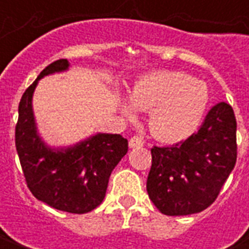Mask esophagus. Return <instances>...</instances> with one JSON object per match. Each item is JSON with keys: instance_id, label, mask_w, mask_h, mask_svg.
<instances>
[{"instance_id": "obj_1", "label": "esophagus", "mask_w": 249, "mask_h": 249, "mask_svg": "<svg viewBox=\"0 0 249 249\" xmlns=\"http://www.w3.org/2000/svg\"><path fill=\"white\" fill-rule=\"evenodd\" d=\"M144 145V140L141 139L140 136H133L129 140L130 148H139V146Z\"/></svg>"}]
</instances>
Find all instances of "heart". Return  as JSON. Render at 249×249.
<instances>
[{
  "label": "heart",
  "mask_w": 249,
  "mask_h": 249,
  "mask_svg": "<svg viewBox=\"0 0 249 249\" xmlns=\"http://www.w3.org/2000/svg\"><path fill=\"white\" fill-rule=\"evenodd\" d=\"M209 93L203 82L180 71H155L140 77L129 98L120 101L121 113L135 119L136 109L149 112V129L167 142L187 140L203 123Z\"/></svg>",
  "instance_id": "1"
}]
</instances>
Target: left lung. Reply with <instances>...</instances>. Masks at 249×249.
Returning a JSON list of instances; mask_svg holds the SVG:
<instances>
[{
  "label": "left lung",
  "mask_w": 249,
  "mask_h": 249,
  "mask_svg": "<svg viewBox=\"0 0 249 249\" xmlns=\"http://www.w3.org/2000/svg\"><path fill=\"white\" fill-rule=\"evenodd\" d=\"M236 119L230 104L219 103L201 128L183 142L153 146L146 191L167 216L201 212L213 203L236 164Z\"/></svg>",
  "instance_id": "left-lung-1"
}]
</instances>
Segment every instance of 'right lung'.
<instances>
[{"instance_id":"add662e5","label":"right lung","mask_w":249,"mask_h":249,"mask_svg":"<svg viewBox=\"0 0 249 249\" xmlns=\"http://www.w3.org/2000/svg\"><path fill=\"white\" fill-rule=\"evenodd\" d=\"M57 60L41 71L18 105L16 148L30 192L52 208L69 213H88L103 203L109 178L128 152V140L116 133L87 137L68 146H52L41 137L33 110V94L45 76L69 69Z\"/></svg>"}]
</instances>
